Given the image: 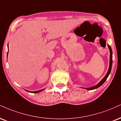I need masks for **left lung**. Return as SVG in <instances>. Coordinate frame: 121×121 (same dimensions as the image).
<instances>
[{"instance_id": "8db88e82", "label": "left lung", "mask_w": 121, "mask_h": 121, "mask_svg": "<svg viewBox=\"0 0 121 121\" xmlns=\"http://www.w3.org/2000/svg\"><path fill=\"white\" fill-rule=\"evenodd\" d=\"M108 47H109V51H110V62H109V69H108V70L107 74L105 75V76L104 78H103L102 80H101V81H100V82L98 84H96V85L95 86L92 87H90V88H84L85 89L88 90H92L96 89V88H99V87L101 86L102 85V84L104 83L105 82V81L107 80V78L109 76V75L110 74V72H111V69H112V61H113V60H112V50L111 47H110V46H109V45L108 44Z\"/></svg>"}]
</instances>
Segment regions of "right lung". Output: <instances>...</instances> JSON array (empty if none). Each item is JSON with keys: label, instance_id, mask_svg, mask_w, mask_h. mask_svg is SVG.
I'll list each match as a JSON object with an SVG mask.
<instances>
[{"label": "right lung", "instance_id": "1", "mask_svg": "<svg viewBox=\"0 0 121 121\" xmlns=\"http://www.w3.org/2000/svg\"><path fill=\"white\" fill-rule=\"evenodd\" d=\"M7 56H8V53H7ZM44 89H42V90H39V91H26L27 92H32V93H38L39 92H41V91H43Z\"/></svg>", "mask_w": 121, "mask_h": 121}]
</instances>
